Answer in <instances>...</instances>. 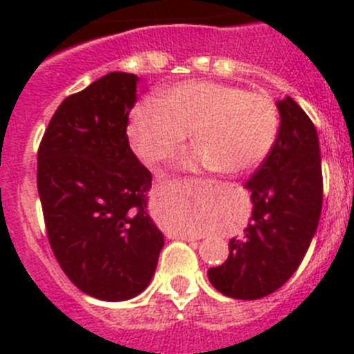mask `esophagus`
Wrapping results in <instances>:
<instances>
[{
  "label": "esophagus",
  "instance_id": "34e87169",
  "mask_svg": "<svg viewBox=\"0 0 354 354\" xmlns=\"http://www.w3.org/2000/svg\"><path fill=\"white\" fill-rule=\"evenodd\" d=\"M179 237H180V239H186V241L202 239V236H196V234H192V232H179Z\"/></svg>",
  "mask_w": 354,
  "mask_h": 354
}]
</instances>
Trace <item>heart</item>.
<instances>
[{"label":"heart","mask_w":354,"mask_h":354,"mask_svg":"<svg viewBox=\"0 0 354 354\" xmlns=\"http://www.w3.org/2000/svg\"><path fill=\"white\" fill-rule=\"evenodd\" d=\"M278 124L277 104L266 93L214 81H184L133 109L129 142L140 159L156 165L171 158L193 131L195 162L237 175L270 156Z\"/></svg>","instance_id":"1"}]
</instances>
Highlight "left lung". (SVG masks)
Returning a JSON list of instances; mask_svg holds the SVG:
<instances>
[{
    "instance_id": "left-lung-1",
    "label": "left lung",
    "mask_w": 354,
    "mask_h": 354,
    "mask_svg": "<svg viewBox=\"0 0 354 354\" xmlns=\"http://www.w3.org/2000/svg\"><path fill=\"white\" fill-rule=\"evenodd\" d=\"M280 129L270 156L245 187L252 218L228 243V259L207 271L216 290L234 299L274 292L298 270L323 207V170L315 126L292 97L277 102Z\"/></svg>"
}]
</instances>
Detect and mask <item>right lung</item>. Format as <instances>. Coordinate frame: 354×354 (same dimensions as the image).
Instances as JSON below:
<instances>
[{"instance_id": "right-lung-1", "label": "right lung", "mask_w": 354, "mask_h": 354, "mask_svg": "<svg viewBox=\"0 0 354 354\" xmlns=\"http://www.w3.org/2000/svg\"><path fill=\"white\" fill-rule=\"evenodd\" d=\"M138 76L109 72L68 95L37 156V187L56 261L74 286L102 301L149 287L165 237L149 214L152 175L129 147Z\"/></svg>"}]
</instances>
